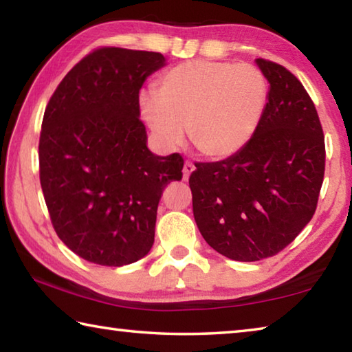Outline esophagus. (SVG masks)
<instances>
[{
    "mask_svg": "<svg viewBox=\"0 0 352 352\" xmlns=\"http://www.w3.org/2000/svg\"><path fill=\"white\" fill-rule=\"evenodd\" d=\"M194 170H195V166H194L192 162L184 163V166H183V178H184V180H188Z\"/></svg>",
    "mask_w": 352,
    "mask_h": 352,
    "instance_id": "obj_1",
    "label": "esophagus"
}]
</instances>
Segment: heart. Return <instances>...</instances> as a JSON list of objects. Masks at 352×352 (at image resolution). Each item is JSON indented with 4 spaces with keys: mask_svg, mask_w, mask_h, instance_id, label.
Segmentation results:
<instances>
[{
    "mask_svg": "<svg viewBox=\"0 0 352 352\" xmlns=\"http://www.w3.org/2000/svg\"><path fill=\"white\" fill-rule=\"evenodd\" d=\"M157 96H142L141 111L166 146H178L188 127L195 151L228 158L247 146L264 113L269 85L252 63L188 60L160 76Z\"/></svg>",
    "mask_w": 352,
    "mask_h": 352,
    "instance_id": "1",
    "label": "heart"
}]
</instances>
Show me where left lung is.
Returning a JSON list of instances; mask_svg holds the SVG:
<instances>
[{"label":"left lung","mask_w":352,"mask_h":352,"mask_svg":"<svg viewBox=\"0 0 352 352\" xmlns=\"http://www.w3.org/2000/svg\"><path fill=\"white\" fill-rule=\"evenodd\" d=\"M269 100L247 146L189 177L194 219L220 254L253 262L295 241L317 210L324 178V135L302 83L283 65L256 58Z\"/></svg>","instance_id":"1"}]
</instances>
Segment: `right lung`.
<instances>
[{"instance_id":"obj_1","label":"right lung","mask_w":352,"mask_h":352,"mask_svg":"<svg viewBox=\"0 0 352 352\" xmlns=\"http://www.w3.org/2000/svg\"><path fill=\"white\" fill-rule=\"evenodd\" d=\"M163 65L160 52L98 47L46 105L38 162L51 223L71 252L93 264L144 258L163 190L183 177L182 155H153L138 118L142 83Z\"/></svg>"}]
</instances>
